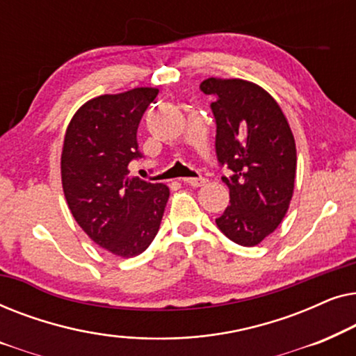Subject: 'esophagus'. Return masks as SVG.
<instances>
[{"label": "esophagus", "mask_w": 356, "mask_h": 356, "mask_svg": "<svg viewBox=\"0 0 356 356\" xmlns=\"http://www.w3.org/2000/svg\"><path fill=\"white\" fill-rule=\"evenodd\" d=\"M183 183L189 184V186H193V188H201L207 183V179L202 178V177L201 178H184Z\"/></svg>", "instance_id": "34e87169"}]
</instances>
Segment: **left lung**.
Masks as SVG:
<instances>
[{"label":"left lung","mask_w":356,"mask_h":356,"mask_svg":"<svg viewBox=\"0 0 356 356\" xmlns=\"http://www.w3.org/2000/svg\"><path fill=\"white\" fill-rule=\"evenodd\" d=\"M201 90L216 95L217 159L232 170L222 181L230 206L217 218L220 232L256 246L284 220L296 175V145L289 121L269 92L254 82L209 77Z\"/></svg>","instance_id":"1"}]
</instances>
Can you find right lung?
Here are the masks:
<instances>
[{
    "mask_svg": "<svg viewBox=\"0 0 356 356\" xmlns=\"http://www.w3.org/2000/svg\"><path fill=\"white\" fill-rule=\"evenodd\" d=\"M159 94L136 87L86 102L66 128L61 183L67 207L95 245L120 257L147 250L157 235L170 189L129 177L140 157L138 126Z\"/></svg>",
    "mask_w": 356,
    "mask_h": 356,
    "instance_id": "right-lung-1",
    "label": "right lung"
}]
</instances>
